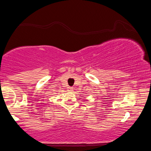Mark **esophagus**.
<instances>
[{
    "instance_id": "obj_1",
    "label": "esophagus",
    "mask_w": 151,
    "mask_h": 151,
    "mask_svg": "<svg viewBox=\"0 0 151 151\" xmlns=\"http://www.w3.org/2000/svg\"><path fill=\"white\" fill-rule=\"evenodd\" d=\"M68 89L69 91H72L73 90V87H72V86H69V87L68 88Z\"/></svg>"
}]
</instances>
